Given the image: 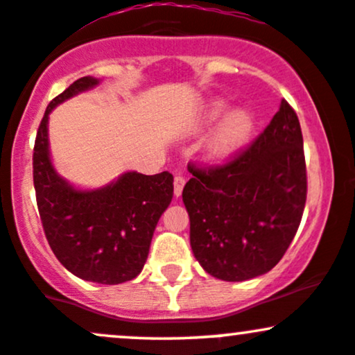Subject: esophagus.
Here are the masks:
<instances>
[{"mask_svg": "<svg viewBox=\"0 0 355 355\" xmlns=\"http://www.w3.org/2000/svg\"><path fill=\"white\" fill-rule=\"evenodd\" d=\"M184 184H186V179L184 178H182V176L174 178V194H176V196H181Z\"/></svg>", "mask_w": 355, "mask_h": 355, "instance_id": "obj_1", "label": "esophagus"}]
</instances>
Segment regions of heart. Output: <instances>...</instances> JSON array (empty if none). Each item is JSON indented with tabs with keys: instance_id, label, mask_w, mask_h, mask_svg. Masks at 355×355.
Masks as SVG:
<instances>
[{
	"instance_id": "obj_1",
	"label": "heart",
	"mask_w": 355,
	"mask_h": 355,
	"mask_svg": "<svg viewBox=\"0 0 355 355\" xmlns=\"http://www.w3.org/2000/svg\"><path fill=\"white\" fill-rule=\"evenodd\" d=\"M228 110V105L225 101H215L209 106L207 113V121H216L218 118L225 115ZM255 128V116L252 112L245 108L234 110L223 118L220 127L216 128L215 135L209 140V154L215 157H228L239 150L250 135L254 133Z\"/></svg>"
}]
</instances>
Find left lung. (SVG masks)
I'll return each instance as SVG.
<instances>
[{
	"label": "left lung",
	"mask_w": 355,
	"mask_h": 355,
	"mask_svg": "<svg viewBox=\"0 0 355 355\" xmlns=\"http://www.w3.org/2000/svg\"><path fill=\"white\" fill-rule=\"evenodd\" d=\"M182 189L189 242L201 268L222 281L270 270L295 239L306 203L298 115L281 101L264 132L220 166L189 162Z\"/></svg>",
	"instance_id": "left-lung-1"
}]
</instances>
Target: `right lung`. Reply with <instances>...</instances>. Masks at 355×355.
<instances>
[{"instance_id":"1","label":"right lung","mask_w":355,"mask_h":355,"mask_svg":"<svg viewBox=\"0 0 355 355\" xmlns=\"http://www.w3.org/2000/svg\"><path fill=\"white\" fill-rule=\"evenodd\" d=\"M81 78L49 103L33 147V186L45 237L74 276L120 284L140 274L155 225L173 200V174L127 173L94 191H78L57 176L49 157V113L67 98L96 86Z\"/></svg>"}]
</instances>
